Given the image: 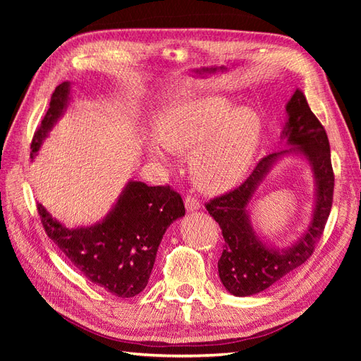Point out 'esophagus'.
Masks as SVG:
<instances>
[{"instance_id":"1","label":"esophagus","mask_w":361,"mask_h":361,"mask_svg":"<svg viewBox=\"0 0 361 361\" xmlns=\"http://www.w3.org/2000/svg\"><path fill=\"white\" fill-rule=\"evenodd\" d=\"M185 207L188 211H197L200 207V200L192 194H187V197H185Z\"/></svg>"}]
</instances>
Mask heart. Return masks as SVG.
<instances>
[{
	"label": "heart",
	"mask_w": 361,
	"mask_h": 361,
	"mask_svg": "<svg viewBox=\"0 0 361 361\" xmlns=\"http://www.w3.org/2000/svg\"><path fill=\"white\" fill-rule=\"evenodd\" d=\"M158 134L173 152H194L191 173L204 191L232 188L247 171L259 138L260 120L247 106L232 110L223 97L174 101L159 113ZM161 141L150 143L157 158H166Z\"/></svg>",
	"instance_id": "obj_1"
}]
</instances>
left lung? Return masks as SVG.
Instances as JSON below:
<instances>
[{
  "instance_id": "obj_1",
  "label": "left lung",
  "mask_w": 361,
  "mask_h": 361,
  "mask_svg": "<svg viewBox=\"0 0 361 361\" xmlns=\"http://www.w3.org/2000/svg\"><path fill=\"white\" fill-rule=\"evenodd\" d=\"M289 122L283 129V138L309 158L316 183L313 220L300 241L281 251L269 250L259 241L250 226L247 204L265 178L271 164L286 150L262 158L250 176L239 187L211 199L204 206L221 228L224 238L223 253L218 260V274L224 288L236 297H248L265 290L276 281L302 265L321 239L330 216L334 192V173L331 166L330 143L322 123L316 117L302 92L297 90L288 102Z\"/></svg>"
}]
</instances>
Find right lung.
<instances>
[{
    "label": "right lung",
    "instance_id": "obj_1",
    "mask_svg": "<svg viewBox=\"0 0 361 361\" xmlns=\"http://www.w3.org/2000/svg\"><path fill=\"white\" fill-rule=\"evenodd\" d=\"M69 82L56 87L49 108L31 141V155L68 104ZM47 235L81 274L120 298L135 297L147 285L167 227L185 215L180 194L170 185L129 182L105 220L92 227L68 228L37 203Z\"/></svg>",
    "mask_w": 361,
    "mask_h": 361
}]
</instances>
